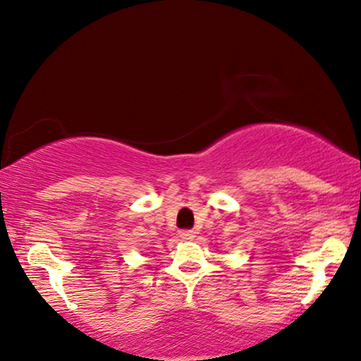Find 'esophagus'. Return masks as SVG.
<instances>
[{
    "mask_svg": "<svg viewBox=\"0 0 361 361\" xmlns=\"http://www.w3.org/2000/svg\"><path fill=\"white\" fill-rule=\"evenodd\" d=\"M180 238L181 239H186V241H190V239L195 238V231H191V229L180 231Z\"/></svg>",
    "mask_w": 361,
    "mask_h": 361,
    "instance_id": "1",
    "label": "esophagus"
}]
</instances>
